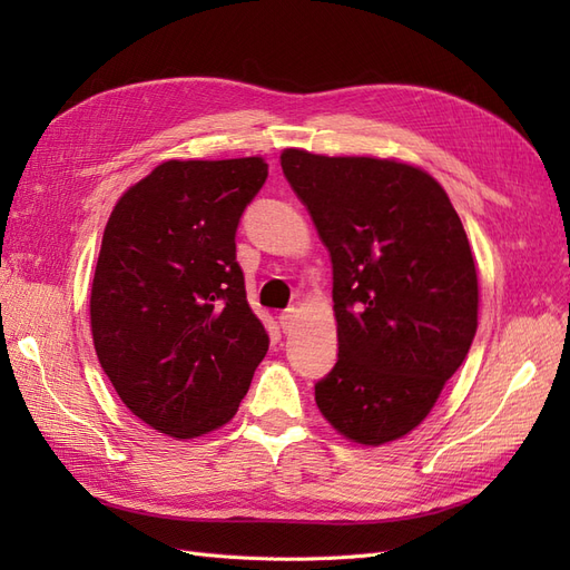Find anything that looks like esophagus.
Segmentation results:
<instances>
[{
  "label": "esophagus",
  "mask_w": 570,
  "mask_h": 570,
  "mask_svg": "<svg viewBox=\"0 0 570 570\" xmlns=\"http://www.w3.org/2000/svg\"><path fill=\"white\" fill-rule=\"evenodd\" d=\"M278 318H281V327H283V333H289L292 327H295V323H297V308H295V306L285 308V312H283Z\"/></svg>",
  "instance_id": "esophagus-1"
}]
</instances>
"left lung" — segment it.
I'll use <instances>...</instances> for the list:
<instances>
[{
  "label": "left lung",
  "instance_id": "obj_1",
  "mask_svg": "<svg viewBox=\"0 0 570 570\" xmlns=\"http://www.w3.org/2000/svg\"><path fill=\"white\" fill-rule=\"evenodd\" d=\"M333 262L337 364L316 404L337 433L385 444L416 428L478 331V273L442 185L392 159L281 154Z\"/></svg>",
  "mask_w": 570,
  "mask_h": 570
}]
</instances>
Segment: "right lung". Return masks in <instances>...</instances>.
Listing matches in <instances>:
<instances>
[{"label":"right lung","mask_w":570,"mask_h":570,"mask_svg":"<svg viewBox=\"0 0 570 570\" xmlns=\"http://www.w3.org/2000/svg\"><path fill=\"white\" fill-rule=\"evenodd\" d=\"M262 157L164 161L118 199L90 295L101 368L137 419L189 440L226 425L268 352L235 233Z\"/></svg>","instance_id":"1"}]
</instances>
